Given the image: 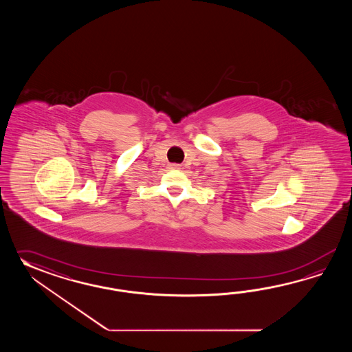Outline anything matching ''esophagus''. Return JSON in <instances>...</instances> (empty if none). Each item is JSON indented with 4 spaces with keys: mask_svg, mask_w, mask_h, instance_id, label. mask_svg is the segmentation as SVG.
<instances>
[{
    "mask_svg": "<svg viewBox=\"0 0 352 352\" xmlns=\"http://www.w3.org/2000/svg\"><path fill=\"white\" fill-rule=\"evenodd\" d=\"M171 170H179V166L176 165V164H171V165L168 166Z\"/></svg>",
    "mask_w": 352,
    "mask_h": 352,
    "instance_id": "obj_1",
    "label": "esophagus"
}]
</instances>
